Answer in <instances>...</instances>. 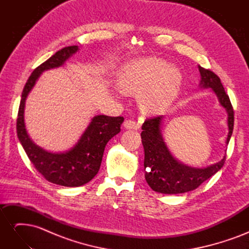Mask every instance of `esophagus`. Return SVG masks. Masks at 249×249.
Here are the masks:
<instances>
[{"instance_id":"34e87169","label":"esophagus","mask_w":249,"mask_h":249,"mask_svg":"<svg viewBox=\"0 0 249 249\" xmlns=\"http://www.w3.org/2000/svg\"><path fill=\"white\" fill-rule=\"evenodd\" d=\"M124 126L127 130H138L140 127L138 123L134 122V120H131V119L125 120V122L124 123Z\"/></svg>"}]
</instances>
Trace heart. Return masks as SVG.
<instances>
[{"label":"heart","mask_w":249,"mask_h":249,"mask_svg":"<svg viewBox=\"0 0 249 249\" xmlns=\"http://www.w3.org/2000/svg\"><path fill=\"white\" fill-rule=\"evenodd\" d=\"M182 72L163 59L143 57L125 63L117 72V88L124 94L137 95L141 110L159 114L178 97Z\"/></svg>","instance_id":"1"}]
</instances>
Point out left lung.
Segmentation results:
<instances>
[{"label": "left lung", "mask_w": 249, "mask_h": 249, "mask_svg": "<svg viewBox=\"0 0 249 249\" xmlns=\"http://www.w3.org/2000/svg\"><path fill=\"white\" fill-rule=\"evenodd\" d=\"M200 73L199 87L210 88L217 96L220 106L228 113L229 134L227 145L233 129V110L230 97L225 92L218 76L209 70L198 65ZM164 116L147 119L142 124L141 139L144 148V170L148 186L156 192L163 194H178L189 192L201 185L205 180L219 171L224 164L223 159L211 166L196 168L179 162L172 156L162 135V124Z\"/></svg>", "instance_id": "8db88e82"}]
</instances>
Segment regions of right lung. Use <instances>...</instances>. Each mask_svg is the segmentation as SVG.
Wrapping results in <instances>:
<instances>
[{
  "label": "right lung",
  "instance_id": "right-lung-1",
  "mask_svg": "<svg viewBox=\"0 0 249 249\" xmlns=\"http://www.w3.org/2000/svg\"><path fill=\"white\" fill-rule=\"evenodd\" d=\"M79 50L78 46L63 48L34 70L22 90L17 122L18 137L35 168L49 182L65 187L82 186L96 176L101 167L105 147L108 141L120 132V124L124 122L122 116L92 117L76 144L63 153L49 152L35 144L30 138L25 124L27 96L43 71L62 66Z\"/></svg>",
  "mask_w": 249,
  "mask_h": 249
}]
</instances>
